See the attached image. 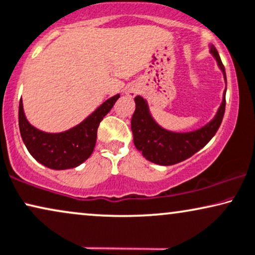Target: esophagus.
I'll return each instance as SVG.
<instances>
[{
  "label": "esophagus",
  "instance_id": "1",
  "mask_svg": "<svg viewBox=\"0 0 255 255\" xmlns=\"http://www.w3.org/2000/svg\"><path fill=\"white\" fill-rule=\"evenodd\" d=\"M128 94H129L130 96H135V95H136V90H135V89H129V90H128Z\"/></svg>",
  "mask_w": 255,
  "mask_h": 255
}]
</instances>
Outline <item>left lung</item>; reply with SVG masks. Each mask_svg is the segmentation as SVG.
Here are the masks:
<instances>
[{
    "label": "left lung",
    "instance_id": "left-lung-1",
    "mask_svg": "<svg viewBox=\"0 0 255 255\" xmlns=\"http://www.w3.org/2000/svg\"><path fill=\"white\" fill-rule=\"evenodd\" d=\"M212 55L217 60L219 68L224 74L226 81V72L214 46H209ZM135 112L131 117L130 127L136 149L150 162L161 166H170L194 155L204 148L220 127L226 107V90L217 114L207 125L188 133H175L159 126L151 118L147 101L142 96H136Z\"/></svg>",
    "mask_w": 255,
    "mask_h": 255
}]
</instances>
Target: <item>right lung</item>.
I'll return each mask as SVG.
<instances>
[{"mask_svg": "<svg viewBox=\"0 0 255 255\" xmlns=\"http://www.w3.org/2000/svg\"><path fill=\"white\" fill-rule=\"evenodd\" d=\"M119 98L120 95L117 94L108 99L81 124L61 133H46L29 124L20 100L18 126L22 140L31 156L41 165L56 170L75 168L92 155L100 122Z\"/></svg>", "mask_w": 255, "mask_h": 255, "instance_id": "1", "label": "right lung"}]
</instances>
